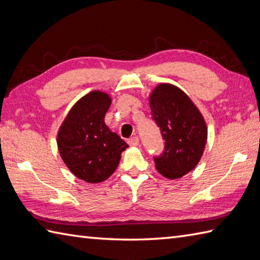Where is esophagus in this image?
<instances>
[{
  "mask_svg": "<svg viewBox=\"0 0 260 260\" xmlns=\"http://www.w3.org/2000/svg\"><path fill=\"white\" fill-rule=\"evenodd\" d=\"M128 143L131 147H137L139 146V139H138V137H132L128 140Z\"/></svg>",
  "mask_w": 260,
  "mask_h": 260,
  "instance_id": "esophagus-1",
  "label": "esophagus"
}]
</instances>
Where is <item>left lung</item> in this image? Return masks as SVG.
<instances>
[{
  "instance_id": "left-lung-1",
  "label": "left lung",
  "mask_w": 260,
  "mask_h": 260,
  "mask_svg": "<svg viewBox=\"0 0 260 260\" xmlns=\"http://www.w3.org/2000/svg\"><path fill=\"white\" fill-rule=\"evenodd\" d=\"M153 120L165 139V152L154 158L161 176L175 180L189 174L203 157L208 128L193 101L171 83H159L149 95Z\"/></svg>"
}]
</instances>
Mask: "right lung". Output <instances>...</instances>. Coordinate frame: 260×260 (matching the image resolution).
Instances as JSON below:
<instances>
[{"label": "right lung", "instance_id": "right-lung-1", "mask_svg": "<svg viewBox=\"0 0 260 260\" xmlns=\"http://www.w3.org/2000/svg\"><path fill=\"white\" fill-rule=\"evenodd\" d=\"M111 96L100 90L79 99L60 125L57 149L72 174L89 183L107 180L129 146L106 124Z\"/></svg>", "mask_w": 260, "mask_h": 260}]
</instances>
